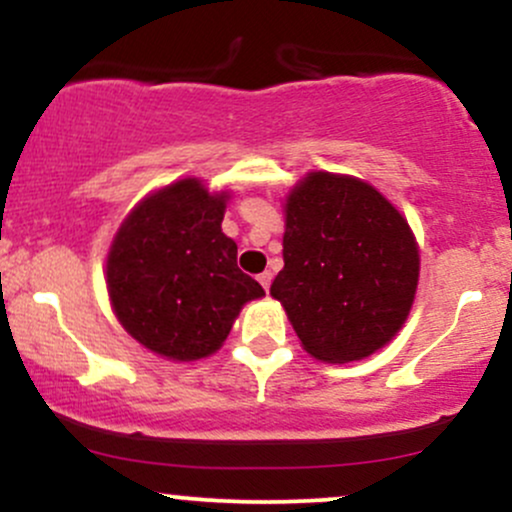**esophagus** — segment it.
I'll use <instances>...</instances> for the list:
<instances>
[{"label": "esophagus", "mask_w": 512, "mask_h": 512, "mask_svg": "<svg viewBox=\"0 0 512 512\" xmlns=\"http://www.w3.org/2000/svg\"><path fill=\"white\" fill-rule=\"evenodd\" d=\"M257 281H260L264 291H269V284H272V272H262L260 276H257Z\"/></svg>", "instance_id": "obj_1"}]
</instances>
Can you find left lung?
<instances>
[{"instance_id":"8db88e82","label":"left lung","mask_w":512,"mask_h":512,"mask_svg":"<svg viewBox=\"0 0 512 512\" xmlns=\"http://www.w3.org/2000/svg\"><path fill=\"white\" fill-rule=\"evenodd\" d=\"M419 284L407 219L368 182L308 173L286 197L284 269L269 293L310 356L361 361L402 330Z\"/></svg>"}]
</instances>
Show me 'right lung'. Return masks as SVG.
I'll return each mask as SVG.
<instances>
[{"label": "right lung", "mask_w": 512, "mask_h": 512, "mask_svg": "<svg viewBox=\"0 0 512 512\" xmlns=\"http://www.w3.org/2000/svg\"><path fill=\"white\" fill-rule=\"evenodd\" d=\"M226 199L197 178L178 180L142 199L110 245L105 281L117 320L158 356L214 354L240 308L264 296L221 231Z\"/></svg>", "instance_id": "1"}]
</instances>
